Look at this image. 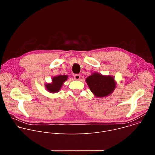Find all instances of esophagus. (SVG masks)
<instances>
[{
  "label": "esophagus",
  "instance_id": "esophagus-1",
  "mask_svg": "<svg viewBox=\"0 0 155 155\" xmlns=\"http://www.w3.org/2000/svg\"><path fill=\"white\" fill-rule=\"evenodd\" d=\"M74 78H75V80H79L80 78V74L74 75Z\"/></svg>",
  "mask_w": 155,
  "mask_h": 155
}]
</instances>
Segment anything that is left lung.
Listing matches in <instances>:
<instances>
[{
	"mask_svg": "<svg viewBox=\"0 0 155 155\" xmlns=\"http://www.w3.org/2000/svg\"><path fill=\"white\" fill-rule=\"evenodd\" d=\"M86 81L91 91L98 97H104L112 94L117 85L114 77L102 75L97 72L88 77Z\"/></svg>",
	"mask_w": 155,
	"mask_h": 155,
	"instance_id": "obj_1",
	"label": "left lung"
}]
</instances>
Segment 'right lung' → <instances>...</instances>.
Here are the masks:
<instances>
[{"label": "right lung", "instance_id": "add662e5", "mask_svg": "<svg viewBox=\"0 0 155 155\" xmlns=\"http://www.w3.org/2000/svg\"><path fill=\"white\" fill-rule=\"evenodd\" d=\"M68 75H58L54 77L52 79V83L45 84V87L48 91L51 93H56L59 92L61 88L66 80H68Z\"/></svg>", "mask_w": 155, "mask_h": 155}]
</instances>
